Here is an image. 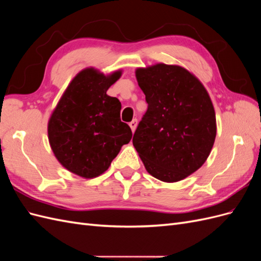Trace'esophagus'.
Masks as SVG:
<instances>
[{
  "label": "esophagus",
  "instance_id": "esophagus-1",
  "mask_svg": "<svg viewBox=\"0 0 261 261\" xmlns=\"http://www.w3.org/2000/svg\"><path fill=\"white\" fill-rule=\"evenodd\" d=\"M129 127H130V129H132L133 133L135 132V129H136V127H137V120H136V118H135V120H133V121L129 123Z\"/></svg>",
  "mask_w": 261,
  "mask_h": 261
}]
</instances>
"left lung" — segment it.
Wrapping results in <instances>:
<instances>
[{"instance_id": "8db88e82", "label": "left lung", "mask_w": 261, "mask_h": 261, "mask_svg": "<svg viewBox=\"0 0 261 261\" xmlns=\"http://www.w3.org/2000/svg\"><path fill=\"white\" fill-rule=\"evenodd\" d=\"M148 109L134 134L146 170L173 183L198 170L217 135L216 113L202 84L187 69L160 63L137 68Z\"/></svg>"}]
</instances>
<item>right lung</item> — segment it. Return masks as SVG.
<instances>
[{"label": "right lung", "mask_w": 261, "mask_h": 261, "mask_svg": "<svg viewBox=\"0 0 261 261\" xmlns=\"http://www.w3.org/2000/svg\"><path fill=\"white\" fill-rule=\"evenodd\" d=\"M121 75V70L106 76L92 67L83 69L54 109L48 124L50 146L74 174L99 176L132 139L130 127L121 121L120 100L107 94Z\"/></svg>", "instance_id": "right-lung-1"}]
</instances>
